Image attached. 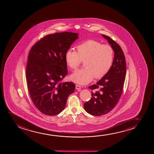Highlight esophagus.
<instances>
[{
	"instance_id": "1",
	"label": "esophagus",
	"mask_w": 154,
	"mask_h": 154,
	"mask_svg": "<svg viewBox=\"0 0 154 154\" xmlns=\"http://www.w3.org/2000/svg\"><path fill=\"white\" fill-rule=\"evenodd\" d=\"M76 89L77 90H80V89H81V86H79V85H76Z\"/></svg>"
}]
</instances>
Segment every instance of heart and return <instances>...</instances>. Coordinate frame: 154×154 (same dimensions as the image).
<instances>
[{
    "instance_id": "1",
    "label": "heart",
    "mask_w": 154,
    "mask_h": 154,
    "mask_svg": "<svg viewBox=\"0 0 154 154\" xmlns=\"http://www.w3.org/2000/svg\"><path fill=\"white\" fill-rule=\"evenodd\" d=\"M77 49V52L72 49H68L65 56L66 63L72 70H76L82 61H84L85 68L77 70L70 76L74 82L87 84L94 77H103L112 67L114 51L109 45L89 40L78 45Z\"/></svg>"
}]
</instances>
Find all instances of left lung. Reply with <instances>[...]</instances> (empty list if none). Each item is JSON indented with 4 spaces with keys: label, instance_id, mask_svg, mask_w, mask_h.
Here are the masks:
<instances>
[{
    "label": "left lung",
    "instance_id": "left-lung-1",
    "mask_svg": "<svg viewBox=\"0 0 154 154\" xmlns=\"http://www.w3.org/2000/svg\"><path fill=\"white\" fill-rule=\"evenodd\" d=\"M102 36L113 49L114 58L107 73L89 87L94 91L91 100L86 102L84 107L86 112L96 116L107 114L116 107L122 94L126 72L125 57L121 47L109 37Z\"/></svg>",
    "mask_w": 154,
    "mask_h": 154
}]
</instances>
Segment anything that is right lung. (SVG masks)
Returning a JSON list of instances; mask_svg holds the SVG:
<instances>
[{"instance_id": "right-lung-1", "label": "right lung", "mask_w": 154, "mask_h": 154, "mask_svg": "<svg viewBox=\"0 0 154 154\" xmlns=\"http://www.w3.org/2000/svg\"><path fill=\"white\" fill-rule=\"evenodd\" d=\"M78 38V34L71 32L48 35L30 51L26 72L28 89L34 105L42 114L61 112L75 91L73 82H60L68 74L66 53Z\"/></svg>"}]
</instances>
